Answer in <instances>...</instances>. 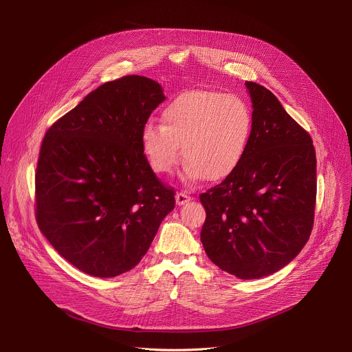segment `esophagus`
Returning a JSON list of instances; mask_svg holds the SVG:
<instances>
[{
  "label": "esophagus",
  "instance_id": "34e87169",
  "mask_svg": "<svg viewBox=\"0 0 352 352\" xmlns=\"http://www.w3.org/2000/svg\"><path fill=\"white\" fill-rule=\"evenodd\" d=\"M175 200H177V205H184V204H186V202H189L190 200V196L186 193V192H184V190H181V192H178L177 195H175Z\"/></svg>",
  "mask_w": 352,
  "mask_h": 352
}]
</instances>
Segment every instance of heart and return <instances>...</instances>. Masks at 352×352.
<instances>
[{
  "mask_svg": "<svg viewBox=\"0 0 352 352\" xmlns=\"http://www.w3.org/2000/svg\"><path fill=\"white\" fill-rule=\"evenodd\" d=\"M163 124L147 121L140 133L142 152L159 175L174 173L179 144L185 175L220 181L241 164L254 129V114L238 94L188 90L162 113Z\"/></svg>",
  "mask_w": 352,
  "mask_h": 352,
  "instance_id": "obj_1",
  "label": "heart"
}]
</instances>
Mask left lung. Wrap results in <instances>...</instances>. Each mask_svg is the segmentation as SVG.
I'll return each instance as SVG.
<instances>
[{"instance_id": "obj_1", "label": "left lung", "mask_w": 352, "mask_h": 352, "mask_svg": "<svg viewBox=\"0 0 352 352\" xmlns=\"http://www.w3.org/2000/svg\"><path fill=\"white\" fill-rule=\"evenodd\" d=\"M254 129L238 168L200 193V241L221 270L252 280L270 276L302 250L314 228L316 153L311 135L265 86L245 82Z\"/></svg>"}]
</instances>
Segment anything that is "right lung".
<instances>
[{
	"mask_svg": "<svg viewBox=\"0 0 352 352\" xmlns=\"http://www.w3.org/2000/svg\"><path fill=\"white\" fill-rule=\"evenodd\" d=\"M164 100L157 82L128 75L98 86L45 132L36 221L86 274L133 269L175 206V190L156 177L140 146L143 125Z\"/></svg>",
	"mask_w": 352,
	"mask_h": 352,
	"instance_id": "add662e5",
	"label": "right lung"
}]
</instances>
